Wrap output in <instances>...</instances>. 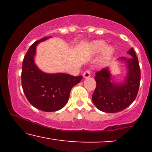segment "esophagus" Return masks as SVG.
<instances>
[{
  "mask_svg": "<svg viewBox=\"0 0 152 152\" xmlns=\"http://www.w3.org/2000/svg\"><path fill=\"white\" fill-rule=\"evenodd\" d=\"M83 78H89L90 76H91L90 71H85V72L83 74Z\"/></svg>",
  "mask_w": 152,
  "mask_h": 152,
  "instance_id": "obj_1",
  "label": "esophagus"
}]
</instances>
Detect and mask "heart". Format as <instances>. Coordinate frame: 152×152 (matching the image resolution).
I'll list each match as a JSON object with an SVG mask.
<instances>
[{
	"label": "heart",
	"mask_w": 152,
	"mask_h": 152,
	"mask_svg": "<svg viewBox=\"0 0 152 152\" xmlns=\"http://www.w3.org/2000/svg\"><path fill=\"white\" fill-rule=\"evenodd\" d=\"M88 48L91 53L96 54L102 52V58L103 60L106 61L112 56L114 49L112 46H106L105 41L97 40L91 42L88 46Z\"/></svg>",
	"instance_id": "1"
}]
</instances>
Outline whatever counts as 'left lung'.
<instances>
[{
	"label": "left lung",
	"instance_id": "obj_1",
	"mask_svg": "<svg viewBox=\"0 0 152 152\" xmlns=\"http://www.w3.org/2000/svg\"><path fill=\"white\" fill-rule=\"evenodd\" d=\"M132 57H120L119 62L126 64L127 74L122 82H115L109 67L104 68L96 74V87L92 96L94 104L100 111L116 113L126 109L137 97L141 74L139 61L133 48L127 52Z\"/></svg>",
	"mask_w": 152,
	"mask_h": 152
}]
</instances>
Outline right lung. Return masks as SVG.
I'll list each match as a JSON object with an SVG mask.
<instances>
[{"label": "right lung", "mask_w": 152, "mask_h": 152, "mask_svg": "<svg viewBox=\"0 0 152 152\" xmlns=\"http://www.w3.org/2000/svg\"><path fill=\"white\" fill-rule=\"evenodd\" d=\"M50 38L44 37L31 45L23 58L21 73L23 90L28 101L34 107L46 112L62 109L69 100L71 88L82 79V76L47 74L38 69L34 61L36 47Z\"/></svg>", "instance_id": "add662e5"}]
</instances>
